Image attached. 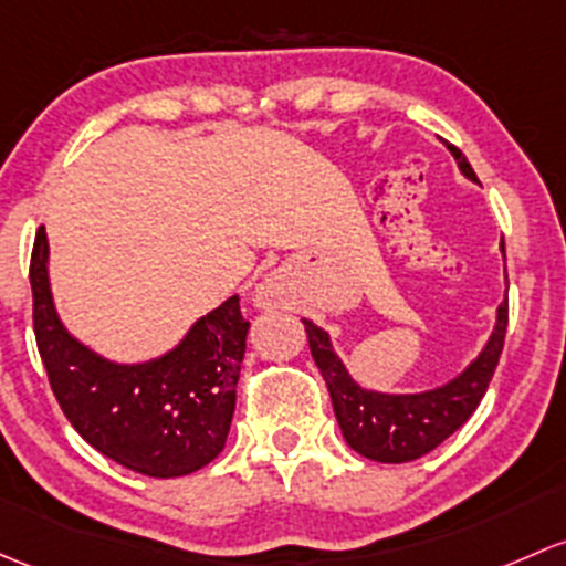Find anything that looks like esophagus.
<instances>
[{
	"mask_svg": "<svg viewBox=\"0 0 566 566\" xmlns=\"http://www.w3.org/2000/svg\"><path fill=\"white\" fill-rule=\"evenodd\" d=\"M279 301H282V287H279L276 279H265V282H260V287L254 290V303H258L260 308L279 306Z\"/></svg>",
	"mask_w": 566,
	"mask_h": 566,
	"instance_id": "1",
	"label": "esophagus"
}]
</instances>
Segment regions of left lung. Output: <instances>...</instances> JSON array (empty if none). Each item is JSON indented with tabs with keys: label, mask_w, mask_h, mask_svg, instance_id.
I'll list each match as a JSON object with an SVG mask.
<instances>
[{
	"label": "left lung",
	"mask_w": 566,
	"mask_h": 566,
	"mask_svg": "<svg viewBox=\"0 0 566 566\" xmlns=\"http://www.w3.org/2000/svg\"><path fill=\"white\" fill-rule=\"evenodd\" d=\"M448 151L455 157L458 170L469 181L478 184L467 157L450 143ZM303 325H306L312 358L328 385L333 412L349 448L379 463H407L439 448L480 407L504 347L507 298L499 303L496 325L478 358L450 382L420 392H379L363 388L349 377L342 358L333 353L328 331L314 325L312 319H303Z\"/></svg>",
	"instance_id": "left-lung-1"
}]
</instances>
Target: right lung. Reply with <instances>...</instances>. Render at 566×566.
Here are the masks:
<instances>
[{"mask_svg": "<svg viewBox=\"0 0 566 566\" xmlns=\"http://www.w3.org/2000/svg\"><path fill=\"white\" fill-rule=\"evenodd\" d=\"M34 338L53 396L75 431L111 461L146 478H184L222 453L249 323L238 295L200 317L165 355L116 363L78 342L59 319L48 279V235L29 265Z\"/></svg>", "mask_w": 566, "mask_h": 566, "instance_id": "right-lung-1", "label": "right lung"}]
</instances>
